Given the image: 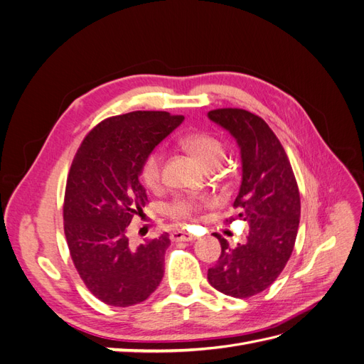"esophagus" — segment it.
<instances>
[{"mask_svg":"<svg viewBox=\"0 0 364 364\" xmlns=\"http://www.w3.org/2000/svg\"><path fill=\"white\" fill-rule=\"evenodd\" d=\"M171 241H196V237L182 232V230H176V232L171 234Z\"/></svg>","mask_w":364,"mask_h":364,"instance_id":"1","label":"esophagus"}]
</instances>
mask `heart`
<instances>
[{
  "instance_id": "1",
  "label": "heart",
  "mask_w": 364,
  "mask_h": 364,
  "mask_svg": "<svg viewBox=\"0 0 364 364\" xmlns=\"http://www.w3.org/2000/svg\"><path fill=\"white\" fill-rule=\"evenodd\" d=\"M181 146L208 171L215 170L218 165L222 164L226 155V149L223 142L209 134L186 135L181 139ZM161 162H162V156L159 151L150 153V155L146 158V161L142 162L139 178H141V182L144 183L149 190L155 191L161 186V182H162ZM200 203H208V200L194 199V197H181V199H176L168 206V211L174 218L186 220L199 211Z\"/></svg>"
}]
</instances>
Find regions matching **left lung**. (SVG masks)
<instances>
[{"label":"left lung","mask_w":364,"mask_h":364,"mask_svg":"<svg viewBox=\"0 0 364 364\" xmlns=\"http://www.w3.org/2000/svg\"><path fill=\"white\" fill-rule=\"evenodd\" d=\"M208 118L237 141L241 185L234 206L249 223L246 243L235 247L213 234L222 255L208 270V281L215 290L245 299L269 289L287 264L299 228V190L287 153L262 118L245 109H215Z\"/></svg>","instance_id":"obj_1"}]
</instances>
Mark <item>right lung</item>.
Listing matches in <instances>:
<instances>
[{
  "instance_id": "1",
  "label": "right lung",
  "mask_w": 364,
  "mask_h": 364,
  "mask_svg": "<svg viewBox=\"0 0 364 364\" xmlns=\"http://www.w3.org/2000/svg\"><path fill=\"white\" fill-rule=\"evenodd\" d=\"M183 119L162 111L111 117L75 153L65 190V237L86 287L107 305L139 304L162 281L168 234L132 246L127 229L149 202L139 182L142 162Z\"/></svg>"
}]
</instances>
